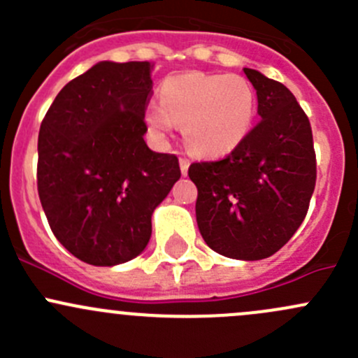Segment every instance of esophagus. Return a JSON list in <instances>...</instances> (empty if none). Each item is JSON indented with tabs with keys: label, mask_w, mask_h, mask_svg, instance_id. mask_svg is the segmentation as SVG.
<instances>
[{
	"label": "esophagus",
	"mask_w": 358,
	"mask_h": 358,
	"mask_svg": "<svg viewBox=\"0 0 358 358\" xmlns=\"http://www.w3.org/2000/svg\"><path fill=\"white\" fill-rule=\"evenodd\" d=\"M189 166H190V161L187 157H180V169H182L183 175H187V171H189Z\"/></svg>",
	"instance_id": "esophagus-1"
}]
</instances>
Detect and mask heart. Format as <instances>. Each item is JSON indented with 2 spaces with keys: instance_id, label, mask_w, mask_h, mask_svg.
<instances>
[{
  "instance_id": "1",
  "label": "heart",
  "mask_w": 358,
  "mask_h": 358,
  "mask_svg": "<svg viewBox=\"0 0 358 358\" xmlns=\"http://www.w3.org/2000/svg\"><path fill=\"white\" fill-rule=\"evenodd\" d=\"M161 106H150L145 121L156 135L175 122L183 124L185 145L197 156L220 157L232 152L249 133L256 112V93L237 74L185 72L161 85Z\"/></svg>"
}]
</instances>
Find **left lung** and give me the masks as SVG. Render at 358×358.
I'll return each instance as SVG.
<instances>
[{"label":"left lung","mask_w":358,"mask_h":358,"mask_svg":"<svg viewBox=\"0 0 358 358\" xmlns=\"http://www.w3.org/2000/svg\"><path fill=\"white\" fill-rule=\"evenodd\" d=\"M262 119L223 159L192 162L202 239L234 259L279 251L305 220L317 180L308 115L279 81L244 69Z\"/></svg>","instance_id":"8db88e82"}]
</instances>
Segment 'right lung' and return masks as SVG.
<instances>
[{"instance_id":"add662e5","label":"right lung","mask_w":358,"mask_h":358,"mask_svg":"<svg viewBox=\"0 0 358 358\" xmlns=\"http://www.w3.org/2000/svg\"><path fill=\"white\" fill-rule=\"evenodd\" d=\"M152 62H99L67 83L38 136V194L71 255L112 266L143 251L152 213L180 178L175 154L143 135Z\"/></svg>"}]
</instances>
